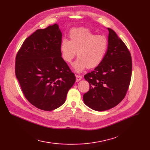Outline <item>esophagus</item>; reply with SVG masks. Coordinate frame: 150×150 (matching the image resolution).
Segmentation results:
<instances>
[{"label":"esophagus","mask_w":150,"mask_h":150,"mask_svg":"<svg viewBox=\"0 0 150 150\" xmlns=\"http://www.w3.org/2000/svg\"><path fill=\"white\" fill-rule=\"evenodd\" d=\"M75 77H76V82L80 81L82 79V76H80V75H75Z\"/></svg>","instance_id":"1"}]
</instances>
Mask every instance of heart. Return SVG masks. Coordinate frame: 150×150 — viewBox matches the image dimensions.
Wrapping results in <instances>:
<instances>
[{
    "label": "heart",
    "instance_id": "heart-1",
    "mask_svg": "<svg viewBox=\"0 0 150 150\" xmlns=\"http://www.w3.org/2000/svg\"><path fill=\"white\" fill-rule=\"evenodd\" d=\"M70 39L64 38L59 45L62 59L71 63L77 52L78 58L73 64V69L81 73L86 68L97 67L103 61L108 48V39L105 35H96L84 28L71 30Z\"/></svg>",
    "mask_w": 150,
    "mask_h": 150
}]
</instances>
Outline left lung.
Returning <instances> with one entry per match:
<instances>
[{
	"label": "left lung",
	"instance_id": "8db88e82",
	"mask_svg": "<svg viewBox=\"0 0 150 150\" xmlns=\"http://www.w3.org/2000/svg\"><path fill=\"white\" fill-rule=\"evenodd\" d=\"M108 48L101 64L84 75L90 89L83 96L86 106L104 111L119 104L128 91L132 73V59L127 47L111 28H108Z\"/></svg>",
	"mask_w": 150,
	"mask_h": 150
}]
</instances>
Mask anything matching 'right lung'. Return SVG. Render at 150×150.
<instances>
[{
    "instance_id": "obj_1",
    "label": "right lung",
    "mask_w": 150,
    "mask_h": 150,
    "mask_svg": "<svg viewBox=\"0 0 150 150\" xmlns=\"http://www.w3.org/2000/svg\"><path fill=\"white\" fill-rule=\"evenodd\" d=\"M62 33L57 23L37 30L23 42L16 58L15 73L30 103L44 111L64 104L75 82L61 57Z\"/></svg>"
}]
</instances>
